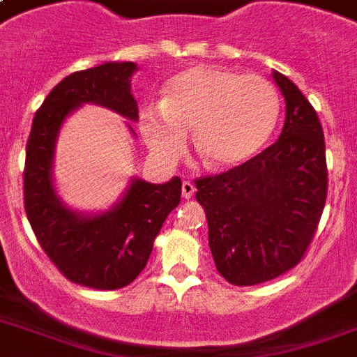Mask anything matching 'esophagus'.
<instances>
[{
    "instance_id": "1",
    "label": "esophagus",
    "mask_w": 357,
    "mask_h": 357,
    "mask_svg": "<svg viewBox=\"0 0 357 357\" xmlns=\"http://www.w3.org/2000/svg\"><path fill=\"white\" fill-rule=\"evenodd\" d=\"M195 183H192V181H183V183H181V195H183V198H187V200H189L190 196L195 195Z\"/></svg>"
}]
</instances>
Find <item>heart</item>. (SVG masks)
<instances>
[{
    "label": "heart",
    "instance_id": "obj_1",
    "mask_svg": "<svg viewBox=\"0 0 357 357\" xmlns=\"http://www.w3.org/2000/svg\"><path fill=\"white\" fill-rule=\"evenodd\" d=\"M280 119V96L271 81L217 66H190L167 81L161 103L140 109L146 144L167 161L181 155L187 131L209 168L248 162L268 142Z\"/></svg>",
    "mask_w": 357,
    "mask_h": 357
}]
</instances>
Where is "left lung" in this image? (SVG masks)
Listing matches in <instances>:
<instances>
[{
	"mask_svg": "<svg viewBox=\"0 0 357 357\" xmlns=\"http://www.w3.org/2000/svg\"><path fill=\"white\" fill-rule=\"evenodd\" d=\"M285 98L280 139L248 162L196 179L217 271L244 287L282 276L304 257L328 195L326 146L315 109L280 72Z\"/></svg>",
	"mask_w": 357,
	"mask_h": 357,
	"instance_id": "left-lung-1",
	"label": "left lung"
}]
</instances>
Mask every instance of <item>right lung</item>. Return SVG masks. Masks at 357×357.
Segmentation results:
<instances>
[{"instance_id":"obj_1","label":"right lung","mask_w":357,"mask_h":357,"mask_svg":"<svg viewBox=\"0 0 357 357\" xmlns=\"http://www.w3.org/2000/svg\"><path fill=\"white\" fill-rule=\"evenodd\" d=\"M135 72V63H105L66 75L36 111L25 148L24 206L36 241L70 282L100 291L126 287L142 272L162 222L179 206L181 179L155 185L133 178L109 211L83 215L68 209L55 192V142L66 116L83 103L103 105L137 122Z\"/></svg>"}]
</instances>
